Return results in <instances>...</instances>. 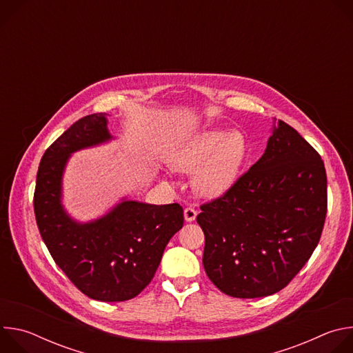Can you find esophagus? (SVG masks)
Segmentation results:
<instances>
[{
	"label": "esophagus",
	"instance_id": "34e87169",
	"mask_svg": "<svg viewBox=\"0 0 353 353\" xmlns=\"http://www.w3.org/2000/svg\"><path fill=\"white\" fill-rule=\"evenodd\" d=\"M196 218V211L192 207H187L184 210V219L185 222H192Z\"/></svg>",
	"mask_w": 353,
	"mask_h": 353
}]
</instances>
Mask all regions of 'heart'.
<instances>
[{
	"mask_svg": "<svg viewBox=\"0 0 353 353\" xmlns=\"http://www.w3.org/2000/svg\"><path fill=\"white\" fill-rule=\"evenodd\" d=\"M248 152V141L241 131L207 130L177 145L172 152V165L183 173L195 172V191L216 198L234 185Z\"/></svg>",
	"mask_w": 353,
	"mask_h": 353,
	"instance_id": "obj_1",
	"label": "heart"
}]
</instances>
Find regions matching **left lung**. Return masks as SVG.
I'll return each instance as SVG.
<instances>
[{
    "instance_id": "left-lung-1",
    "label": "left lung",
    "mask_w": 353,
    "mask_h": 353,
    "mask_svg": "<svg viewBox=\"0 0 353 353\" xmlns=\"http://www.w3.org/2000/svg\"><path fill=\"white\" fill-rule=\"evenodd\" d=\"M325 215L324 162L279 120L264 155L228 192L201 205L208 278L240 299L279 292L312 257Z\"/></svg>"
}]
</instances>
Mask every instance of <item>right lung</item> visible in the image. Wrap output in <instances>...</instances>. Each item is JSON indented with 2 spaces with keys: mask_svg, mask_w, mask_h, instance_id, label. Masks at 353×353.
<instances>
[{
  "mask_svg": "<svg viewBox=\"0 0 353 353\" xmlns=\"http://www.w3.org/2000/svg\"><path fill=\"white\" fill-rule=\"evenodd\" d=\"M108 114L75 121L44 152L33 196L39 232L56 264L86 296L124 301L152 281L166 244L183 228L179 204L123 199L102 218L81 223L61 204L63 174L71 154L110 141Z\"/></svg>",
  "mask_w": 353,
  "mask_h": 353,
  "instance_id": "obj_1",
  "label": "right lung"
}]
</instances>
